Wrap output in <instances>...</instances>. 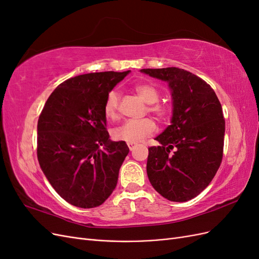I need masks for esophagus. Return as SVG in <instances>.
Listing matches in <instances>:
<instances>
[{
	"mask_svg": "<svg viewBox=\"0 0 259 259\" xmlns=\"http://www.w3.org/2000/svg\"><path fill=\"white\" fill-rule=\"evenodd\" d=\"M135 143H127V146H128V148H130V150H133V149H134V147H135Z\"/></svg>",
	"mask_w": 259,
	"mask_h": 259,
	"instance_id": "34e87169",
	"label": "esophagus"
}]
</instances>
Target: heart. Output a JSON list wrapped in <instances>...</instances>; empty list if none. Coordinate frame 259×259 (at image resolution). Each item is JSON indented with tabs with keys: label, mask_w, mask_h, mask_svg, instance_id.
Instances as JSON below:
<instances>
[{
	"label": "heart",
	"mask_w": 259,
	"mask_h": 259,
	"mask_svg": "<svg viewBox=\"0 0 259 259\" xmlns=\"http://www.w3.org/2000/svg\"><path fill=\"white\" fill-rule=\"evenodd\" d=\"M135 92L146 104H149L147 110L154 114L159 120L165 121L169 116V109L165 105L156 103L160 98V93L152 84L139 83L134 86ZM120 96L116 91L108 93L104 104V113L107 119L114 121L119 117ZM156 130L154 121L150 117L140 120H127L112 130V137L116 140L126 143L142 142L146 137L152 135Z\"/></svg>",
	"instance_id": "b5f03b06"
}]
</instances>
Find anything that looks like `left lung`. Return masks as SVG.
<instances>
[{"label": "left lung", "mask_w": 259, "mask_h": 259, "mask_svg": "<svg viewBox=\"0 0 259 259\" xmlns=\"http://www.w3.org/2000/svg\"><path fill=\"white\" fill-rule=\"evenodd\" d=\"M166 81L173 97L171 124L148 149V178L162 197L186 202L209 185L224 153L225 119L214 90L201 77L175 67L142 69Z\"/></svg>", "instance_id": "left-lung-1"}]
</instances>
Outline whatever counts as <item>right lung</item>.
Listing matches in <instances>:
<instances>
[{"label":"right lung","instance_id":"1","mask_svg":"<svg viewBox=\"0 0 259 259\" xmlns=\"http://www.w3.org/2000/svg\"><path fill=\"white\" fill-rule=\"evenodd\" d=\"M128 72L68 79L54 90L38 116V163L55 191L74 206H99L115 189L130 149L109 139L104 104Z\"/></svg>","mask_w":259,"mask_h":259}]
</instances>
